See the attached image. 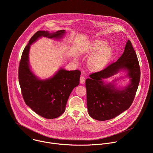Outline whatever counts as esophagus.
<instances>
[{"label": "esophagus", "mask_w": 153, "mask_h": 153, "mask_svg": "<svg viewBox=\"0 0 153 153\" xmlns=\"http://www.w3.org/2000/svg\"><path fill=\"white\" fill-rule=\"evenodd\" d=\"M85 82V78L83 76H81L80 77V83L81 84H83Z\"/></svg>", "instance_id": "obj_1"}]
</instances>
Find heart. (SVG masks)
<instances>
[{
	"label": "heart",
	"mask_w": 153,
	"mask_h": 153,
	"mask_svg": "<svg viewBox=\"0 0 153 153\" xmlns=\"http://www.w3.org/2000/svg\"><path fill=\"white\" fill-rule=\"evenodd\" d=\"M106 41L102 39L93 42L89 47L92 54L88 60V65L93 71H100L104 69L111 59L114 50L111 45H106Z\"/></svg>",
	"instance_id": "heart-1"
}]
</instances>
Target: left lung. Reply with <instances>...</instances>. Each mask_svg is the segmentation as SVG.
<instances>
[{
    "label": "left lung",
    "instance_id": "left-lung-1",
    "mask_svg": "<svg viewBox=\"0 0 153 153\" xmlns=\"http://www.w3.org/2000/svg\"><path fill=\"white\" fill-rule=\"evenodd\" d=\"M120 71L125 72L130 79L128 85L117 87L114 82L103 80ZM86 80L87 108L89 115L97 120L112 119L127 110L131 105L139 86L140 71L136 53L128 40L122 55L105 69L91 74Z\"/></svg>",
    "mask_w": 153,
    "mask_h": 153
}]
</instances>
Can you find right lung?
I'll list each match as a JSON object with an SVG mask.
<instances>
[{"mask_svg":"<svg viewBox=\"0 0 153 153\" xmlns=\"http://www.w3.org/2000/svg\"><path fill=\"white\" fill-rule=\"evenodd\" d=\"M65 33V30L54 33L48 31L36 32L25 47L19 64V81L24 101L33 111L46 119H55L64 113L71 91L79 84L81 72L60 68L53 76L40 79L30 67V46L42 37L62 39Z\"/></svg>","mask_w":153,"mask_h":153,"instance_id":"obj_1","label":"right lung"}]
</instances>
